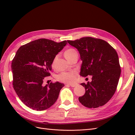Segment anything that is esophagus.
I'll return each instance as SVG.
<instances>
[{
  "label": "esophagus",
  "instance_id": "esophagus-1",
  "mask_svg": "<svg viewBox=\"0 0 135 135\" xmlns=\"http://www.w3.org/2000/svg\"><path fill=\"white\" fill-rule=\"evenodd\" d=\"M65 85H69V86H70L71 87H75L77 85V84H65Z\"/></svg>",
  "mask_w": 135,
  "mask_h": 135
}]
</instances>
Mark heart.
<instances>
[{"label":"heart","mask_w":135,"mask_h":135,"mask_svg":"<svg viewBox=\"0 0 135 135\" xmlns=\"http://www.w3.org/2000/svg\"><path fill=\"white\" fill-rule=\"evenodd\" d=\"M65 55L66 59L69 61L73 57H74L75 55H77L78 53L74 49L69 48L68 49L65 51ZM56 58L57 56L55 57L52 62L51 66L52 67H54L55 66ZM78 75V72L75 71V70H72V71L70 72H63L57 75L56 79L58 81L61 82L72 84L76 81Z\"/></svg>","instance_id":"b5f03b06"}]
</instances>
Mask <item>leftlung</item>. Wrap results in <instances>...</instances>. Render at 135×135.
Wrapping results in <instances>:
<instances>
[{
  "label": "left lung",
  "mask_w": 135,
  "mask_h": 135,
  "mask_svg": "<svg viewBox=\"0 0 135 135\" xmlns=\"http://www.w3.org/2000/svg\"><path fill=\"white\" fill-rule=\"evenodd\" d=\"M67 41L80 53V75L93 76L91 82L81 84L85 93L79 97V102L90 108L104 105L115 93L121 73L116 50L105 40L93 37Z\"/></svg>",
  "instance_id": "obj_1"
}]
</instances>
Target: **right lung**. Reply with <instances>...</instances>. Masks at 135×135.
I'll use <instances>...</instances> for the list:
<instances>
[{
    "label": "right lung",
    "instance_id": "right-lung-1",
    "mask_svg": "<svg viewBox=\"0 0 135 135\" xmlns=\"http://www.w3.org/2000/svg\"><path fill=\"white\" fill-rule=\"evenodd\" d=\"M67 44L39 39L21 46L12 60L13 88L25 105L37 110H44L57 101L62 83L44 85L45 77L50 76L51 64L56 55Z\"/></svg>",
    "mask_w": 135,
    "mask_h": 135
}]
</instances>
